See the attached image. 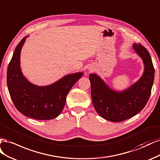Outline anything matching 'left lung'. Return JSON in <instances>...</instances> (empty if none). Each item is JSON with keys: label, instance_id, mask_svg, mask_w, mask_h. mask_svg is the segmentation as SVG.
<instances>
[{"label": "left lung", "instance_id": "obj_1", "mask_svg": "<svg viewBox=\"0 0 160 160\" xmlns=\"http://www.w3.org/2000/svg\"><path fill=\"white\" fill-rule=\"evenodd\" d=\"M135 52L143 59L145 71L140 80L121 92L109 88L94 74L89 76L91 97L98 115L112 122H121L139 113L145 107L151 95L155 69L149 52L141 43L133 44Z\"/></svg>", "mask_w": 160, "mask_h": 160}]
</instances>
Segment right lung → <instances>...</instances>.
<instances>
[{"label":"right lung","instance_id":"right-lung-1","mask_svg":"<svg viewBox=\"0 0 160 160\" xmlns=\"http://www.w3.org/2000/svg\"><path fill=\"white\" fill-rule=\"evenodd\" d=\"M27 37L17 45L8 66L7 81L9 94L16 108L24 115L38 120L57 117L65 106L66 97L82 73L68 75L48 86L31 84L22 76L20 68V53Z\"/></svg>","mask_w":160,"mask_h":160}]
</instances>
